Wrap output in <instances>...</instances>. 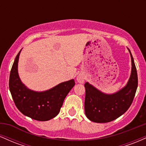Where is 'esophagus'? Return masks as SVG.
Listing matches in <instances>:
<instances>
[{"label":"esophagus","instance_id":"1","mask_svg":"<svg viewBox=\"0 0 146 146\" xmlns=\"http://www.w3.org/2000/svg\"><path fill=\"white\" fill-rule=\"evenodd\" d=\"M76 80H77V82H78L80 83V84H82L84 82L85 78L82 74H79L78 76H77Z\"/></svg>","mask_w":146,"mask_h":146}]
</instances>
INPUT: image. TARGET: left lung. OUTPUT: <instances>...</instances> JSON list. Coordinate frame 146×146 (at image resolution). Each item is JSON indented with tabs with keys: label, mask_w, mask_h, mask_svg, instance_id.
Masks as SVG:
<instances>
[{
	"label": "left lung",
	"mask_w": 146,
	"mask_h": 146,
	"mask_svg": "<svg viewBox=\"0 0 146 146\" xmlns=\"http://www.w3.org/2000/svg\"><path fill=\"white\" fill-rule=\"evenodd\" d=\"M132 62L130 77L127 84L113 94H106L88 82L85 83L84 110L88 119L96 123H107L125 113L132 104L138 86L136 66L129 48Z\"/></svg>",
	"instance_id": "8db88e82"
}]
</instances>
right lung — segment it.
Wrapping results in <instances>:
<instances>
[{"label":"right lung","instance_id":"obj_1","mask_svg":"<svg viewBox=\"0 0 146 146\" xmlns=\"http://www.w3.org/2000/svg\"><path fill=\"white\" fill-rule=\"evenodd\" d=\"M21 51L15 58L9 75V86L17 108L25 116L37 121H48L58 115L64 100L75 84L74 80L59 84L51 89L37 92L21 82L18 73Z\"/></svg>","mask_w":146,"mask_h":146}]
</instances>
